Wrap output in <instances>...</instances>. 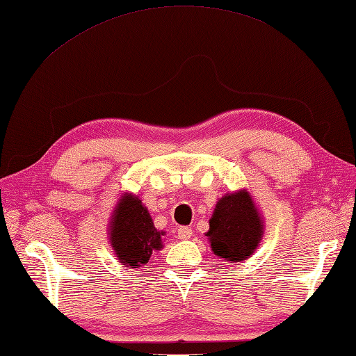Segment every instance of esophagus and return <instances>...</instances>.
Masks as SVG:
<instances>
[{
  "label": "esophagus",
  "instance_id": "34e87169",
  "mask_svg": "<svg viewBox=\"0 0 356 356\" xmlns=\"http://www.w3.org/2000/svg\"><path fill=\"white\" fill-rule=\"evenodd\" d=\"M177 236L180 238V240H190V238L193 236V230H191V227H179V230H177Z\"/></svg>",
  "mask_w": 356,
  "mask_h": 356
}]
</instances>
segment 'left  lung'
<instances>
[{
    "instance_id": "obj_1",
    "label": "left lung",
    "mask_w": 356,
    "mask_h": 356,
    "mask_svg": "<svg viewBox=\"0 0 356 356\" xmlns=\"http://www.w3.org/2000/svg\"><path fill=\"white\" fill-rule=\"evenodd\" d=\"M209 238L213 254L229 264L255 254L264 235V221L248 190L227 193L218 199L210 218Z\"/></svg>"
}]
</instances>
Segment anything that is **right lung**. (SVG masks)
Here are the masks:
<instances>
[{
	"mask_svg": "<svg viewBox=\"0 0 356 356\" xmlns=\"http://www.w3.org/2000/svg\"><path fill=\"white\" fill-rule=\"evenodd\" d=\"M108 243L118 263L126 268H137L163 248V230H157L149 211L134 193L120 196L108 219Z\"/></svg>",
	"mask_w": 356,
	"mask_h": 356,
	"instance_id": "obj_1",
	"label": "right lung"
}]
</instances>
